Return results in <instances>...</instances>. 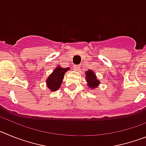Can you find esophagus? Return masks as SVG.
<instances>
[{"mask_svg":"<svg viewBox=\"0 0 146 146\" xmlns=\"http://www.w3.org/2000/svg\"><path fill=\"white\" fill-rule=\"evenodd\" d=\"M73 69H74V70H75V71L80 70V66L74 65V66H73Z\"/></svg>","mask_w":146,"mask_h":146,"instance_id":"1","label":"esophagus"}]
</instances>
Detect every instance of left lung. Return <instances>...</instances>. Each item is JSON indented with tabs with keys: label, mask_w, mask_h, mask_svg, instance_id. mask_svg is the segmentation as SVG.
<instances>
[{
	"label": "left lung",
	"mask_w": 146,
	"mask_h": 146,
	"mask_svg": "<svg viewBox=\"0 0 146 146\" xmlns=\"http://www.w3.org/2000/svg\"><path fill=\"white\" fill-rule=\"evenodd\" d=\"M86 81L88 82V86L91 88H95L99 84V81L96 79V77L94 72L91 70H88L86 72Z\"/></svg>",
	"instance_id": "1"
}]
</instances>
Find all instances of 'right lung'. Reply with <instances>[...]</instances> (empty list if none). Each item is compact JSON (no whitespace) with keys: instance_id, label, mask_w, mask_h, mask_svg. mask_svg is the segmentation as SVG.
Listing matches in <instances>:
<instances>
[{"instance_id":"right-lung-1","label":"right lung","mask_w":146,"mask_h":146,"mask_svg":"<svg viewBox=\"0 0 146 146\" xmlns=\"http://www.w3.org/2000/svg\"><path fill=\"white\" fill-rule=\"evenodd\" d=\"M69 68H62V67H57L53 71L52 74L49 76L47 80V87L52 91H55L60 88L64 79V74L66 72L69 70Z\"/></svg>"}]
</instances>
